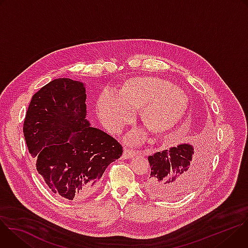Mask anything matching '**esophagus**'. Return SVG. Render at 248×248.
I'll return each instance as SVG.
<instances>
[{
	"mask_svg": "<svg viewBox=\"0 0 248 248\" xmlns=\"http://www.w3.org/2000/svg\"><path fill=\"white\" fill-rule=\"evenodd\" d=\"M134 154H135L134 151H131V150H129V149H124L122 158H123V159H125V160H126V159H130V158H132V157L134 156Z\"/></svg>",
	"mask_w": 248,
	"mask_h": 248,
	"instance_id": "34e87169",
	"label": "esophagus"
}]
</instances>
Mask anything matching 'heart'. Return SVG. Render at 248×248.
I'll use <instances>...</instances> for the list:
<instances>
[{
  "label": "heart",
  "mask_w": 248,
  "mask_h": 248,
  "mask_svg": "<svg viewBox=\"0 0 248 248\" xmlns=\"http://www.w3.org/2000/svg\"><path fill=\"white\" fill-rule=\"evenodd\" d=\"M186 93L169 81L151 77L127 79L119 94L104 91L97 103L99 117L110 132L119 133L131 120L132 111L140 109L141 122L155 134L170 130L183 118L187 108ZM137 143L142 137L138 133L128 137Z\"/></svg>",
  "instance_id": "obj_1"
}]
</instances>
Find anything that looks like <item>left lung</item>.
Listing matches in <instances>:
<instances>
[{
    "label": "left lung",
    "instance_id": "left-lung-1",
    "mask_svg": "<svg viewBox=\"0 0 248 248\" xmlns=\"http://www.w3.org/2000/svg\"><path fill=\"white\" fill-rule=\"evenodd\" d=\"M151 171L145 181L146 191L157 198H176L188 192L207 171V151H195L189 143L156 152L148 157Z\"/></svg>",
    "mask_w": 248,
    "mask_h": 248
}]
</instances>
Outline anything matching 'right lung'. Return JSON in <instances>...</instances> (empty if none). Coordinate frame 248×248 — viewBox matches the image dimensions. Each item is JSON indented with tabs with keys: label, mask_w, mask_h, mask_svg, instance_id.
I'll return each instance as SVG.
<instances>
[{
	"label": "right lung",
	"mask_w": 248,
	"mask_h": 248,
	"mask_svg": "<svg viewBox=\"0 0 248 248\" xmlns=\"http://www.w3.org/2000/svg\"><path fill=\"white\" fill-rule=\"evenodd\" d=\"M85 100L82 82L54 79L33 95L23 124L28 151L44 184L67 200L89 196L123 154L114 137L85 119Z\"/></svg>",
	"instance_id": "add662e5"
}]
</instances>
